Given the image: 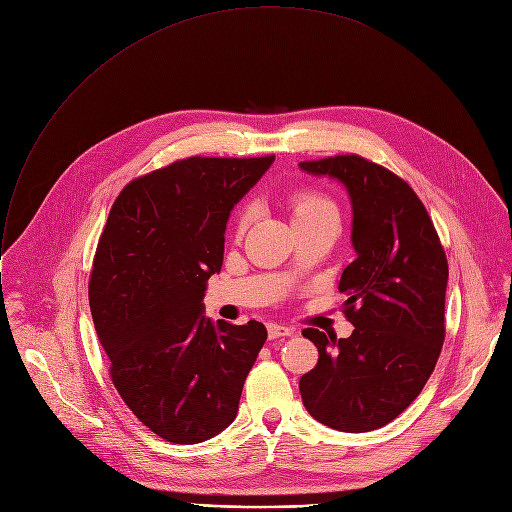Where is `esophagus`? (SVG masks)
Here are the masks:
<instances>
[{"mask_svg":"<svg viewBox=\"0 0 512 512\" xmlns=\"http://www.w3.org/2000/svg\"><path fill=\"white\" fill-rule=\"evenodd\" d=\"M267 334H269L271 340H275V338H285V336L294 334V328H287V326H281V324H269V326H267Z\"/></svg>","mask_w":512,"mask_h":512,"instance_id":"1","label":"esophagus"}]
</instances>
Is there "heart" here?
<instances>
[{"mask_svg":"<svg viewBox=\"0 0 512 512\" xmlns=\"http://www.w3.org/2000/svg\"><path fill=\"white\" fill-rule=\"evenodd\" d=\"M289 210H291V218H294V225L302 223V221H310V218L326 214V212H336L334 204L322 192L312 190V188H302V190H296L294 194H291ZM251 216H253V208H245L239 214V221H237L239 231L247 229Z\"/></svg>","mask_w":512,"mask_h":512,"instance_id":"heart-1","label":"heart"}]
</instances>
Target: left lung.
<instances>
[{
  "instance_id": "left-lung-1",
  "label": "left lung",
  "mask_w": 512,
  "mask_h": 512,
  "mask_svg": "<svg viewBox=\"0 0 512 512\" xmlns=\"http://www.w3.org/2000/svg\"><path fill=\"white\" fill-rule=\"evenodd\" d=\"M300 168L346 188L356 253L338 283L354 330L340 340L304 330L320 356L300 379L302 401L332 429L373 431L415 401L442 352L446 253L417 194L383 166L334 156Z\"/></svg>"
}]
</instances>
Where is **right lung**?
Returning <instances> with one entry per match:
<instances>
[{"label":"right lung","instance_id":"obj_1","mask_svg":"<svg viewBox=\"0 0 512 512\" xmlns=\"http://www.w3.org/2000/svg\"><path fill=\"white\" fill-rule=\"evenodd\" d=\"M275 156L188 158L137 178L117 196L89 281V304L125 405L172 444L227 429L267 340L261 322L204 316L221 273L235 204Z\"/></svg>","mask_w":512,"mask_h":512}]
</instances>
